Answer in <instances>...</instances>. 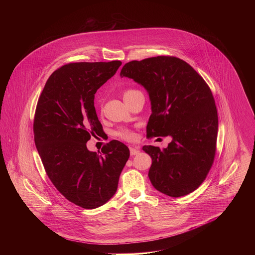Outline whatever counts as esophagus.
Wrapping results in <instances>:
<instances>
[{
    "label": "esophagus",
    "instance_id": "34e87169",
    "mask_svg": "<svg viewBox=\"0 0 255 255\" xmlns=\"http://www.w3.org/2000/svg\"><path fill=\"white\" fill-rule=\"evenodd\" d=\"M139 153V149L137 147H130V154L131 156L137 155Z\"/></svg>",
    "mask_w": 255,
    "mask_h": 255
}]
</instances>
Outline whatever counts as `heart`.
Here are the masks:
<instances>
[{
    "label": "heart",
    "instance_id": "1",
    "mask_svg": "<svg viewBox=\"0 0 255 255\" xmlns=\"http://www.w3.org/2000/svg\"><path fill=\"white\" fill-rule=\"evenodd\" d=\"M136 93H138L137 90L128 89V90H126V91L124 92L123 97L126 98V97H131V96H133V95L136 94ZM113 134H114L115 136L119 137V138H122V139H124V140H128V141H131V140H133V139L135 138V134H134V133H133L131 129H129V128H127V127H122V128H120V129H118L117 131H115V132L113 133Z\"/></svg>",
    "mask_w": 255,
    "mask_h": 255
}]
</instances>
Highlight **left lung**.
<instances>
[{"label": "left lung", "mask_w": 255, "mask_h": 255, "mask_svg": "<svg viewBox=\"0 0 255 255\" xmlns=\"http://www.w3.org/2000/svg\"><path fill=\"white\" fill-rule=\"evenodd\" d=\"M147 90L152 114L146 136L172 137L167 148L142 147L152 158L149 179L170 197L196 190L211 168L218 133V114L210 88L194 69L174 56L126 63L121 72Z\"/></svg>", "instance_id": "8db88e82"}]
</instances>
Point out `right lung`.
I'll return each mask as SVG.
<instances>
[{"label": "right lung", "instance_id": "1", "mask_svg": "<svg viewBox=\"0 0 255 255\" xmlns=\"http://www.w3.org/2000/svg\"><path fill=\"white\" fill-rule=\"evenodd\" d=\"M122 62H79L51 73L38 99L34 141L49 180L67 200L85 209L106 204L118 189L130 151L112 140L101 152L87 141L103 128L95 108V94Z\"/></svg>", "mask_w": 255, "mask_h": 255}]
</instances>
